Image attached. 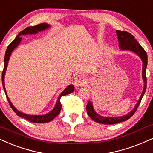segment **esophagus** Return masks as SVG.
I'll list each match as a JSON object with an SVG mask.
<instances>
[{
    "label": "esophagus",
    "mask_w": 153,
    "mask_h": 153,
    "mask_svg": "<svg viewBox=\"0 0 153 153\" xmlns=\"http://www.w3.org/2000/svg\"><path fill=\"white\" fill-rule=\"evenodd\" d=\"M86 80L85 77H84L82 75H78L74 78V84L76 87H79V86H84L86 84Z\"/></svg>",
    "instance_id": "obj_1"
}]
</instances>
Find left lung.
I'll return each mask as SVG.
<instances>
[{
	"label": "left lung",
	"instance_id": "obj_1",
	"mask_svg": "<svg viewBox=\"0 0 153 153\" xmlns=\"http://www.w3.org/2000/svg\"><path fill=\"white\" fill-rule=\"evenodd\" d=\"M117 35H118V42H119V48L123 50H131L132 52H135L142 59L143 62V79L144 80V88H143L142 94H141L140 99L137 101V103L135 105L134 108L132 110L131 112L128 113L127 115H125L123 116L120 117H103L97 114L94 110L93 105L91 101H88L87 105H86V111L88 116L91 118L92 120L95 122L99 123L102 124H116L120 123L122 121L129 119L131 117L135 114V112L138 108L140 105L141 100L146 92L147 87V78L146 74V71L147 65H148V55H147L146 52L144 49L142 48V46L137 42L136 39H135L134 36L131 35V33H128L126 31H120L116 30Z\"/></svg>",
	"mask_w": 153,
	"mask_h": 153
}]
</instances>
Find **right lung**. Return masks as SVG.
Segmentation results:
<instances>
[{
  "mask_svg": "<svg viewBox=\"0 0 153 153\" xmlns=\"http://www.w3.org/2000/svg\"><path fill=\"white\" fill-rule=\"evenodd\" d=\"M48 27H50V25L47 23H41L39 25H37L35 26H31V27H28L25 29H24L23 30L20 32V33L17 35V37L15 38L14 40L12 42L10 43V45L7 46V48L6 51H5V58H4V68H3V72H2V83H3V89H4L5 95H6L7 101H8L9 104H10V106L11 108L13 109V111H14L16 114L18 115V116L21 117V118H23L25 119L29 120V121L33 122V123H48L51 121L52 120H53L55 117L57 116L58 114H59L60 111H61L62 108V104L60 103V99H61L62 97L63 96H66L67 94H69L72 93L74 91V86L73 85H69L67 88L64 90L62 92L61 94L59 95V98H58L57 101H56L55 106L53 108V110L51 111L50 113L45 114V115H42V116H37V115H27L25 114H23V113L20 112V111L17 110V109L15 108L14 105L12 104V103L10 102V99H9L8 97H7L6 90H5V84H4V77H5V71H6L7 67V63H8L9 59H10V56L11 55V53L14 49L17 48V46L20 44V41H21L22 37H20L21 35H28V34H36L38 33V32L45 30V29H48Z\"/></svg>",
  "mask_w": 153,
  "mask_h": 153,
  "instance_id": "obj_1",
  "label": "right lung"
}]
</instances>
